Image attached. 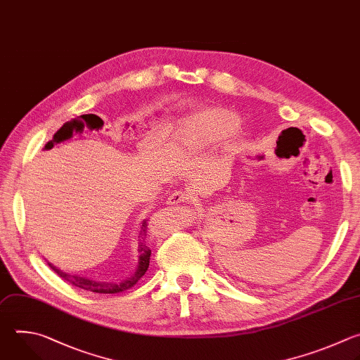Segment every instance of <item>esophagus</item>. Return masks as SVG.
<instances>
[{
	"label": "esophagus",
	"mask_w": 360,
	"mask_h": 360,
	"mask_svg": "<svg viewBox=\"0 0 360 360\" xmlns=\"http://www.w3.org/2000/svg\"><path fill=\"white\" fill-rule=\"evenodd\" d=\"M187 194L184 191H174L172 195L167 198V205H179L181 202H186Z\"/></svg>",
	"instance_id": "obj_1"
}]
</instances>
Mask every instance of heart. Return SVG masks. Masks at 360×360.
Masks as SVG:
<instances>
[{
	"label": "heart",
	"instance_id": "heart-1",
	"mask_svg": "<svg viewBox=\"0 0 360 360\" xmlns=\"http://www.w3.org/2000/svg\"><path fill=\"white\" fill-rule=\"evenodd\" d=\"M240 127L236 113L226 109H208L184 119L176 133L180 145L187 149H202L210 143L233 136Z\"/></svg>",
	"mask_w": 360,
	"mask_h": 360
}]
</instances>
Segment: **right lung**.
Returning <instances> with one entry per match:
<instances>
[{"instance_id":"right-lung-1","label":"right lung","mask_w":360,"mask_h":360,"mask_svg":"<svg viewBox=\"0 0 360 360\" xmlns=\"http://www.w3.org/2000/svg\"><path fill=\"white\" fill-rule=\"evenodd\" d=\"M150 254H152V251L148 247V220H145L141 223V227H140V231H139V264H137V268H136L134 274L130 278H126L120 282H98V281L84 278V276H78V275H69V274L60 271L59 268L53 266L49 262H48V265L62 279L70 282L72 285L78 286V288H82V290L91 291V292H96V294H117V292H122L124 290L131 288V286L143 275L146 274V271L149 268V262H150Z\"/></svg>"}]
</instances>
